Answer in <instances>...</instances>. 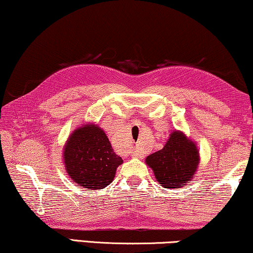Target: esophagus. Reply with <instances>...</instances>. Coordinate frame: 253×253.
<instances>
[{
	"instance_id": "esophagus-1",
	"label": "esophagus",
	"mask_w": 253,
	"mask_h": 253,
	"mask_svg": "<svg viewBox=\"0 0 253 253\" xmlns=\"http://www.w3.org/2000/svg\"><path fill=\"white\" fill-rule=\"evenodd\" d=\"M132 157H134V158H140L141 157V153L139 151H134L133 153H132Z\"/></svg>"
}]
</instances>
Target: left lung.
<instances>
[{
    "label": "left lung",
    "instance_id": "1",
    "mask_svg": "<svg viewBox=\"0 0 253 253\" xmlns=\"http://www.w3.org/2000/svg\"><path fill=\"white\" fill-rule=\"evenodd\" d=\"M146 164L164 188L176 189L193 177L199 164V154L192 140L175 131L162 150L148 155Z\"/></svg>",
    "mask_w": 253,
    "mask_h": 253
}]
</instances>
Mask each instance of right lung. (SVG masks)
Masks as SVG:
<instances>
[{
	"label": "right lung",
	"mask_w": 253,
	"mask_h": 253,
	"mask_svg": "<svg viewBox=\"0 0 253 253\" xmlns=\"http://www.w3.org/2000/svg\"><path fill=\"white\" fill-rule=\"evenodd\" d=\"M64 164L69 176L88 190L106 188L115 177L122 158L115 154L106 133L93 124L78 127L65 144Z\"/></svg>",
	"instance_id": "right-lung-1"
}]
</instances>
